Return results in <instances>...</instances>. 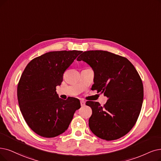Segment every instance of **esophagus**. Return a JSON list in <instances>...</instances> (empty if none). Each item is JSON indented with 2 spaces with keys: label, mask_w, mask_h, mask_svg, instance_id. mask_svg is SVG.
<instances>
[{
  "label": "esophagus",
  "mask_w": 161,
  "mask_h": 161,
  "mask_svg": "<svg viewBox=\"0 0 161 161\" xmlns=\"http://www.w3.org/2000/svg\"><path fill=\"white\" fill-rule=\"evenodd\" d=\"M80 105H81V106H85V102L84 100H81L80 101Z\"/></svg>",
  "instance_id": "esophagus-1"
}]
</instances>
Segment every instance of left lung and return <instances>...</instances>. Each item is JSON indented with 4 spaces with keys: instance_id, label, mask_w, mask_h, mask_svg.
<instances>
[{
    "instance_id": "left-lung-1",
    "label": "left lung",
    "mask_w": 161,
    "mask_h": 161,
    "mask_svg": "<svg viewBox=\"0 0 161 161\" xmlns=\"http://www.w3.org/2000/svg\"><path fill=\"white\" fill-rule=\"evenodd\" d=\"M94 70L92 91L108 98L104 106L87 101L92 114L88 125L91 131L106 141L124 136L136 124L143 100L142 80L133 64L125 57L106 51L83 52L77 58Z\"/></svg>"
}]
</instances>
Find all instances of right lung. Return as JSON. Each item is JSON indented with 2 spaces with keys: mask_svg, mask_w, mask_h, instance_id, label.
<instances>
[{
  "mask_svg": "<svg viewBox=\"0 0 161 161\" xmlns=\"http://www.w3.org/2000/svg\"><path fill=\"white\" fill-rule=\"evenodd\" d=\"M82 52L51 51L32 59L24 70L17 88L18 104L28 125L42 137H54L65 132L80 108L78 98H60L56 86Z\"/></svg>",
  "mask_w": 161,
  "mask_h": 161,
  "instance_id": "add662e5",
  "label": "right lung"
}]
</instances>
